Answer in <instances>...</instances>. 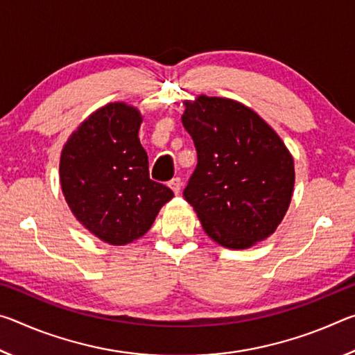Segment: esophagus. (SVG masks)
Here are the masks:
<instances>
[{
  "label": "esophagus",
  "instance_id": "34e87169",
  "mask_svg": "<svg viewBox=\"0 0 355 355\" xmlns=\"http://www.w3.org/2000/svg\"><path fill=\"white\" fill-rule=\"evenodd\" d=\"M169 188L175 192V194H180V189H182V180H180L178 177L172 178L169 182Z\"/></svg>",
  "mask_w": 355,
  "mask_h": 355
}]
</instances>
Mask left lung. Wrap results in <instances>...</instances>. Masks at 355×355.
I'll list each match as a JSON object with an SVG mask.
<instances>
[{
	"instance_id": "left-lung-1",
	"label": "left lung",
	"mask_w": 355,
	"mask_h": 355,
	"mask_svg": "<svg viewBox=\"0 0 355 355\" xmlns=\"http://www.w3.org/2000/svg\"><path fill=\"white\" fill-rule=\"evenodd\" d=\"M183 105V127L197 150L184 199L214 243L249 249L272 235L290 207V150L255 111L236 100L202 94Z\"/></svg>"
}]
</instances>
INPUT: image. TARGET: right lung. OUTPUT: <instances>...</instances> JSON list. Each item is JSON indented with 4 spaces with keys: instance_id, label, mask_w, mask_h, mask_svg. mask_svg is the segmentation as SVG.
Listing matches in <instances>:
<instances>
[{
    "instance_id": "1",
    "label": "right lung",
    "mask_w": 355,
    "mask_h": 355,
    "mask_svg": "<svg viewBox=\"0 0 355 355\" xmlns=\"http://www.w3.org/2000/svg\"><path fill=\"white\" fill-rule=\"evenodd\" d=\"M142 114L114 101L83 120L59 161V180L69 208L80 224L111 245L146 235L159 209L173 197L148 173L141 146Z\"/></svg>"
}]
</instances>
